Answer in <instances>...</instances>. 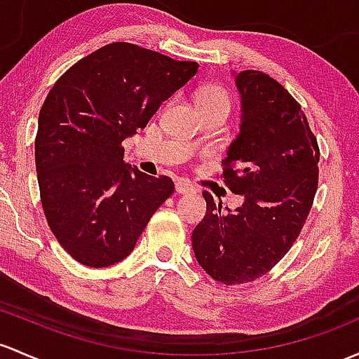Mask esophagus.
Wrapping results in <instances>:
<instances>
[{
  "mask_svg": "<svg viewBox=\"0 0 359 359\" xmlns=\"http://www.w3.org/2000/svg\"><path fill=\"white\" fill-rule=\"evenodd\" d=\"M175 192L177 194H194L196 187L191 182H187V180L179 179L175 182Z\"/></svg>",
  "mask_w": 359,
  "mask_h": 359,
  "instance_id": "esophagus-1",
  "label": "esophagus"
}]
</instances>
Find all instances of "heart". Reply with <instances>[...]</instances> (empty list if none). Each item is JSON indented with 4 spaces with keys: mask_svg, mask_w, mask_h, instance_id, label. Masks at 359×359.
I'll return each mask as SVG.
<instances>
[{
    "mask_svg": "<svg viewBox=\"0 0 359 359\" xmlns=\"http://www.w3.org/2000/svg\"><path fill=\"white\" fill-rule=\"evenodd\" d=\"M198 104L199 107H211V104H222L227 107L230 104L229 94L222 88H205L199 90L198 94Z\"/></svg>",
    "mask_w": 359,
    "mask_h": 359,
    "instance_id": "obj_1",
    "label": "heart"
}]
</instances>
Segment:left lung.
I'll return each instance as SVG.
<instances>
[{
    "mask_svg": "<svg viewBox=\"0 0 359 359\" xmlns=\"http://www.w3.org/2000/svg\"><path fill=\"white\" fill-rule=\"evenodd\" d=\"M233 75L241 127L222 163L225 184L244 201L222 211L203 192L206 215L192 230L196 259L225 285L255 280L284 258L311 210L320 160L306 116L284 86L259 70Z\"/></svg>",
    "mask_w": 359,
    "mask_h": 359,
    "instance_id": "left-lung-1",
    "label": "left lung"
}]
</instances>
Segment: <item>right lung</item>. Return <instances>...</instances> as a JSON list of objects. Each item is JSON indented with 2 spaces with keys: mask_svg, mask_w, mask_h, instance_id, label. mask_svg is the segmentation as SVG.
<instances>
[{
  "mask_svg": "<svg viewBox=\"0 0 359 359\" xmlns=\"http://www.w3.org/2000/svg\"><path fill=\"white\" fill-rule=\"evenodd\" d=\"M130 43H111L70 67L39 111L36 170L56 241L90 269L130 255L149 218L173 192L123 161V139L198 72Z\"/></svg>",
  "mask_w": 359,
  "mask_h": 359,
  "instance_id": "right-lung-1",
  "label": "right lung"
}]
</instances>
